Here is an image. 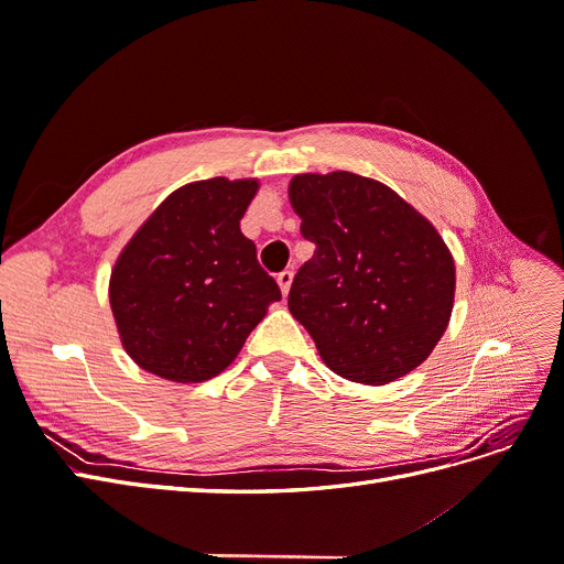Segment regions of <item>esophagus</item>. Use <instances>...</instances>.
Segmentation results:
<instances>
[{
    "mask_svg": "<svg viewBox=\"0 0 564 564\" xmlns=\"http://www.w3.org/2000/svg\"><path fill=\"white\" fill-rule=\"evenodd\" d=\"M292 282H294V272L292 270H282L278 275V284L282 289V296L289 294V289H292Z\"/></svg>",
    "mask_w": 564,
    "mask_h": 564,
    "instance_id": "1",
    "label": "esophagus"
}]
</instances>
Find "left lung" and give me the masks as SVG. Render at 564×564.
Masks as SVG:
<instances>
[{
  "mask_svg": "<svg viewBox=\"0 0 564 564\" xmlns=\"http://www.w3.org/2000/svg\"><path fill=\"white\" fill-rule=\"evenodd\" d=\"M289 202L315 245L289 292V311L322 362L355 383L383 386L416 369L445 334L456 268L412 204L350 172L299 174Z\"/></svg>",
  "mask_w": 564,
  "mask_h": 564,
  "instance_id": "left-lung-1",
  "label": "left lung"
}]
</instances>
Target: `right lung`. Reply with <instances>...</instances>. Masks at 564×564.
Returning <instances> with one entry per match:
<instances>
[{"label": "right lung", "mask_w": 564, "mask_h": 564, "mask_svg": "<svg viewBox=\"0 0 564 564\" xmlns=\"http://www.w3.org/2000/svg\"><path fill=\"white\" fill-rule=\"evenodd\" d=\"M259 181L187 183L135 230L110 275L119 338L141 369L176 383L224 371L280 286L240 220Z\"/></svg>", "instance_id": "add662e5"}]
</instances>
